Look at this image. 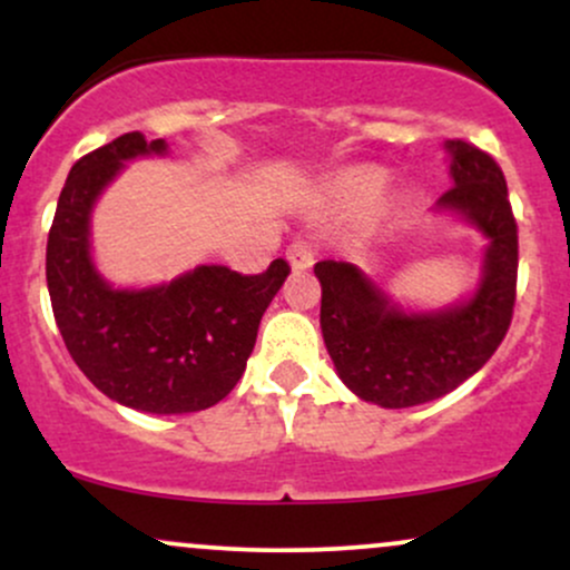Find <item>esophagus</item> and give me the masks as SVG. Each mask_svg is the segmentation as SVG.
Returning <instances> with one entry per match:
<instances>
[{"label": "esophagus", "instance_id": "1", "mask_svg": "<svg viewBox=\"0 0 570 570\" xmlns=\"http://www.w3.org/2000/svg\"><path fill=\"white\" fill-rule=\"evenodd\" d=\"M286 259H289L294 271H307L313 265V259H316V244L307 238L292 240L289 248H286Z\"/></svg>", "mask_w": 570, "mask_h": 570}]
</instances>
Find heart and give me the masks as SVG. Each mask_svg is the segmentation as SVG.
I'll list each match as a JSON object with an SVG mask.
<instances>
[{"instance_id":"obj_1","label":"heart","mask_w":570,"mask_h":570,"mask_svg":"<svg viewBox=\"0 0 570 570\" xmlns=\"http://www.w3.org/2000/svg\"><path fill=\"white\" fill-rule=\"evenodd\" d=\"M383 187H385L383 174L367 168V171L345 174L343 179H340L337 193L351 203H372L377 198V195L383 193Z\"/></svg>"}]
</instances>
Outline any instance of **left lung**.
<instances>
[{
  "instance_id": "1",
  "label": "left lung",
  "mask_w": 570,
  "mask_h": 570,
  "mask_svg": "<svg viewBox=\"0 0 570 570\" xmlns=\"http://www.w3.org/2000/svg\"><path fill=\"white\" fill-rule=\"evenodd\" d=\"M455 185L442 208L463 214L490 238L485 276L466 305L440 313H402L358 267L316 263L322 332L337 375L364 402L402 410L434 402L482 370L507 337L517 299V222L499 163L474 144L453 139Z\"/></svg>"
}]
</instances>
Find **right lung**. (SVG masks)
I'll return each instance as SVG.
<instances>
[{
	"instance_id": "add662e5",
	"label": "right lung",
	"mask_w": 570,
	"mask_h": 570,
	"mask_svg": "<svg viewBox=\"0 0 570 570\" xmlns=\"http://www.w3.org/2000/svg\"><path fill=\"white\" fill-rule=\"evenodd\" d=\"M166 153L139 130L71 166L48 235V292L63 343L101 394L155 415L212 407L235 389L257 343L263 313L292 267L273 259L257 276L200 265L166 286L120 292L90 265L88 225L96 195L122 160Z\"/></svg>"
}]
</instances>
